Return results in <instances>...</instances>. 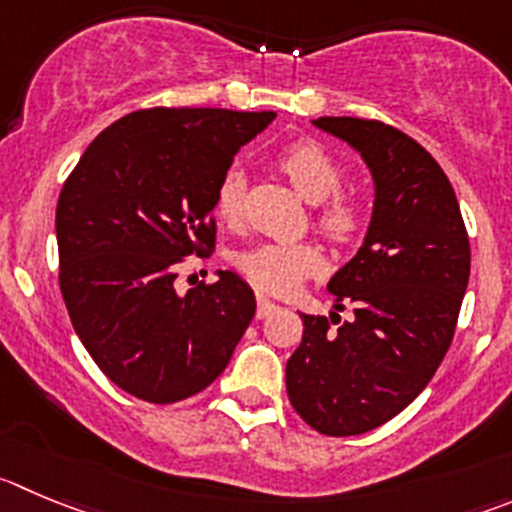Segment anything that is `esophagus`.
<instances>
[{"instance_id":"obj_1","label":"esophagus","mask_w":512,"mask_h":512,"mask_svg":"<svg viewBox=\"0 0 512 512\" xmlns=\"http://www.w3.org/2000/svg\"><path fill=\"white\" fill-rule=\"evenodd\" d=\"M276 309H279V306H276L271 299H266L264 294L256 296V316H259V319H266V316H269L271 311H276Z\"/></svg>"}]
</instances>
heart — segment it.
<instances>
[{"instance_id":"obj_1","label":"heart","mask_w":512,"mask_h":512,"mask_svg":"<svg viewBox=\"0 0 512 512\" xmlns=\"http://www.w3.org/2000/svg\"><path fill=\"white\" fill-rule=\"evenodd\" d=\"M279 168L306 203L319 206L327 201L319 211V228L326 236L339 243L354 241L359 236L364 213L352 198L339 196L344 168L329 150L314 140H296L279 155ZM243 191H246V180L241 170H226L218 180L213 211L228 226L241 221ZM233 264L253 286L269 294H289L301 279L321 269V253L319 248L304 241H266L238 251Z\"/></svg>"}]
</instances>
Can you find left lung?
Segmentation results:
<instances>
[{"instance_id": "obj_1", "label": "left lung", "mask_w": 512, "mask_h": 512, "mask_svg": "<svg viewBox=\"0 0 512 512\" xmlns=\"http://www.w3.org/2000/svg\"><path fill=\"white\" fill-rule=\"evenodd\" d=\"M311 125L362 155L374 203L357 256L326 284L334 309L352 301V319L301 314L286 392L321 435H362L397 417L440 367L470 279V241L450 180L417 140L377 120Z\"/></svg>"}]
</instances>
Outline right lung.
Segmentation results:
<instances>
[{
	"label": "right lung",
	"instance_id": "obj_1",
	"mask_svg": "<svg viewBox=\"0 0 512 512\" xmlns=\"http://www.w3.org/2000/svg\"><path fill=\"white\" fill-rule=\"evenodd\" d=\"M276 113L153 107L102 130L57 201L60 289L97 367L133 397L170 405L206 389L256 314L233 271L175 291V264L213 246V196Z\"/></svg>",
	"mask_w": 512,
	"mask_h": 512
}]
</instances>
